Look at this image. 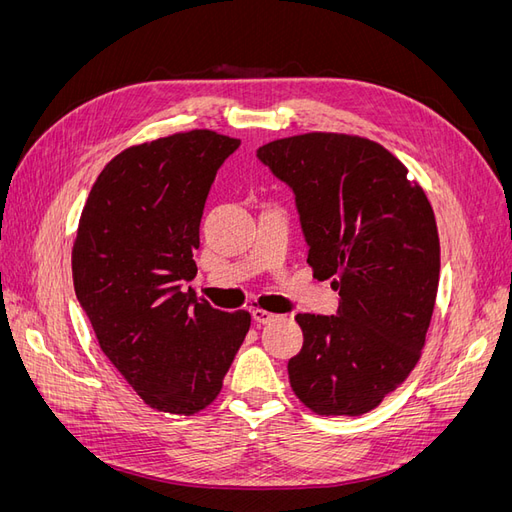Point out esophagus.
Wrapping results in <instances>:
<instances>
[{"label": "esophagus", "instance_id": "obj_1", "mask_svg": "<svg viewBox=\"0 0 512 512\" xmlns=\"http://www.w3.org/2000/svg\"><path fill=\"white\" fill-rule=\"evenodd\" d=\"M252 318H254L258 324H267V322L275 320V318H277V314L267 312V309H260V307H256V309H252Z\"/></svg>", "mask_w": 512, "mask_h": 512}]
</instances>
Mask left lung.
<instances>
[{"label":"left lung","mask_w":512,"mask_h":512,"mask_svg":"<svg viewBox=\"0 0 512 512\" xmlns=\"http://www.w3.org/2000/svg\"><path fill=\"white\" fill-rule=\"evenodd\" d=\"M286 181L307 239V265L339 290V316L297 314L303 346L288 361L301 404L359 416L421 359L440 280V239L418 181L365 136L307 132L258 149Z\"/></svg>","instance_id":"8db88e82"}]
</instances>
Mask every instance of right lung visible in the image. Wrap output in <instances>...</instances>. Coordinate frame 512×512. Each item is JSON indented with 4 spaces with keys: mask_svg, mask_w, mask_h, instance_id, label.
Instances as JSON below:
<instances>
[{
    "mask_svg": "<svg viewBox=\"0 0 512 512\" xmlns=\"http://www.w3.org/2000/svg\"><path fill=\"white\" fill-rule=\"evenodd\" d=\"M239 143L188 130L132 145L102 168L81 211L76 299L108 361L153 410H205L250 331L245 309L220 312L181 292L196 275L209 188Z\"/></svg>",
    "mask_w": 512,
    "mask_h": 512,
    "instance_id": "add662e5",
    "label": "right lung"
}]
</instances>
